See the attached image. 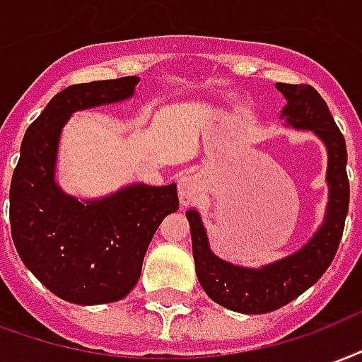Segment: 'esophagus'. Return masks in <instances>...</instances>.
I'll return each instance as SVG.
<instances>
[{
  "mask_svg": "<svg viewBox=\"0 0 362 362\" xmlns=\"http://www.w3.org/2000/svg\"><path fill=\"white\" fill-rule=\"evenodd\" d=\"M203 192V180L197 173H186L180 176L178 182V195L184 205L195 202Z\"/></svg>",
  "mask_w": 362,
  "mask_h": 362,
  "instance_id": "esophagus-1",
  "label": "esophagus"
}]
</instances>
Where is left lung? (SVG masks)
Returning a JSON list of instances; mask_svg holds the SVG:
<instances>
[{"label": "left lung", "instance_id": "1", "mask_svg": "<svg viewBox=\"0 0 362 362\" xmlns=\"http://www.w3.org/2000/svg\"><path fill=\"white\" fill-rule=\"evenodd\" d=\"M276 90L286 98L280 115L286 127L313 132L328 153V203L317 232L297 251L278 261L263 267H242L216 257L209 245L199 211H186L195 274L202 288L215 303L243 315H263L280 309L317 284L334 261L349 209L347 149L326 101L309 84H276Z\"/></svg>", "mask_w": 362, "mask_h": 362}]
</instances>
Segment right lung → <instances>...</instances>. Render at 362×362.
<instances>
[{
	"label": "right lung",
	"instance_id": "obj_1",
	"mask_svg": "<svg viewBox=\"0 0 362 362\" xmlns=\"http://www.w3.org/2000/svg\"><path fill=\"white\" fill-rule=\"evenodd\" d=\"M138 76L69 86L24 134L9 192L11 234L18 255L45 288L76 305L127 297L160 221L178 209L176 184L134 182L82 199L57 182L59 141L72 113L134 98Z\"/></svg>",
	"mask_w": 362,
	"mask_h": 362
}]
</instances>
